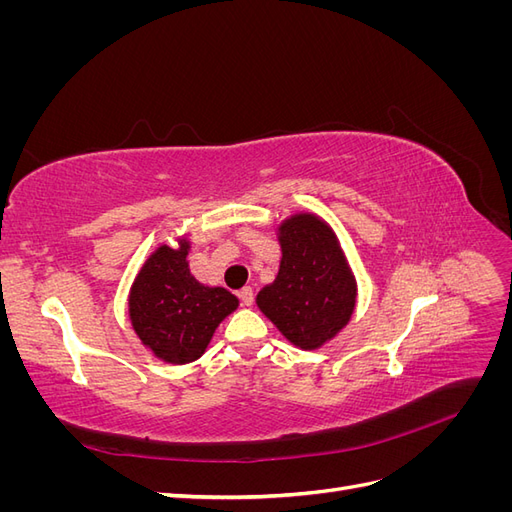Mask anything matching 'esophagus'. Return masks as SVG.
<instances>
[{
  "mask_svg": "<svg viewBox=\"0 0 512 512\" xmlns=\"http://www.w3.org/2000/svg\"><path fill=\"white\" fill-rule=\"evenodd\" d=\"M239 299H241V303H243V305L250 307V305L254 303V290H252L250 286L241 288V290H239Z\"/></svg>",
  "mask_w": 512,
  "mask_h": 512,
  "instance_id": "obj_1",
  "label": "esophagus"
}]
</instances>
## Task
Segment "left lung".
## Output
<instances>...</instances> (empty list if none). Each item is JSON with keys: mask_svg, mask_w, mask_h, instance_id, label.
<instances>
[{"mask_svg": "<svg viewBox=\"0 0 512 512\" xmlns=\"http://www.w3.org/2000/svg\"><path fill=\"white\" fill-rule=\"evenodd\" d=\"M277 230L280 271L256 303L290 344L316 350L350 322L356 280L335 232L318 215L297 213Z\"/></svg>", "mask_w": 512, "mask_h": 512, "instance_id": "left-lung-1", "label": "left lung"}]
</instances>
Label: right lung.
Segmentation results:
<instances>
[{"mask_svg": "<svg viewBox=\"0 0 512 512\" xmlns=\"http://www.w3.org/2000/svg\"><path fill=\"white\" fill-rule=\"evenodd\" d=\"M190 241L160 245L130 290V320L141 342L158 359L185 365L207 350L218 324L237 309L226 288L200 284L188 267Z\"/></svg>", "mask_w": 512, "mask_h": 512, "instance_id": "1", "label": "right lung"}]
</instances>
